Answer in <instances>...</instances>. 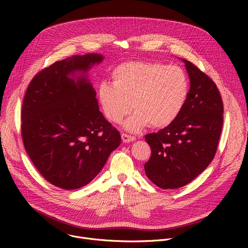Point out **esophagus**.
<instances>
[{"instance_id":"esophagus-1","label":"esophagus","mask_w":248,"mask_h":248,"mask_svg":"<svg viewBox=\"0 0 248 248\" xmlns=\"http://www.w3.org/2000/svg\"><path fill=\"white\" fill-rule=\"evenodd\" d=\"M122 139H123L124 142H129V141L136 140L135 137H132V136H129L127 134H122Z\"/></svg>"}]
</instances>
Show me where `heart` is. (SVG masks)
Wrapping results in <instances>:
<instances>
[{
	"label": "heart",
	"instance_id": "obj_1",
	"mask_svg": "<svg viewBox=\"0 0 248 248\" xmlns=\"http://www.w3.org/2000/svg\"><path fill=\"white\" fill-rule=\"evenodd\" d=\"M111 80L112 85L98 86L103 114L109 122L120 124L133 108L136 111L125 123V128L133 133L149 124L158 128L172 124L183 109L189 93L185 70L160 62L122 63L113 69Z\"/></svg>",
	"mask_w": 248,
	"mask_h": 248
}]
</instances>
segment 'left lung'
I'll use <instances>...</instances> for the list:
<instances>
[{"label": "left lung", "mask_w": 248, "mask_h": 248, "mask_svg": "<svg viewBox=\"0 0 248 248\" xmlns=\"http://www.w3.org/2000/svg\"><path fill=\"white\" fill-rule=\"evenodd\" d=\"M190 77L185 106L177 119L158 133L146 135L151 158L147 177L162 189L181 188L213 160L223 124V101L215 82L184 60Z\"/></svg>", "instance_id": "left-lung-1"}]
</instances>
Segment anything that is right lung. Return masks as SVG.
<instances>
[{
  "mask_svg": "<svg viewBox=\"0 0 248 248\" xmlns=\"http://www.w3.org/2000/svg\"><path fill=\"white\" fill-rule=\"evenodd\" d=\"M101 54L76 55L39 71L23 99L21 136L30 160L50 184L81 188L101 171L121 145V135L98 109L96 93L84 76Z\"/></svg>",
  "mask_w": 248,
  "mask_h": 248,
  "instance_id": "add662e5",
  "label": "right lung"
}]
</instances>
